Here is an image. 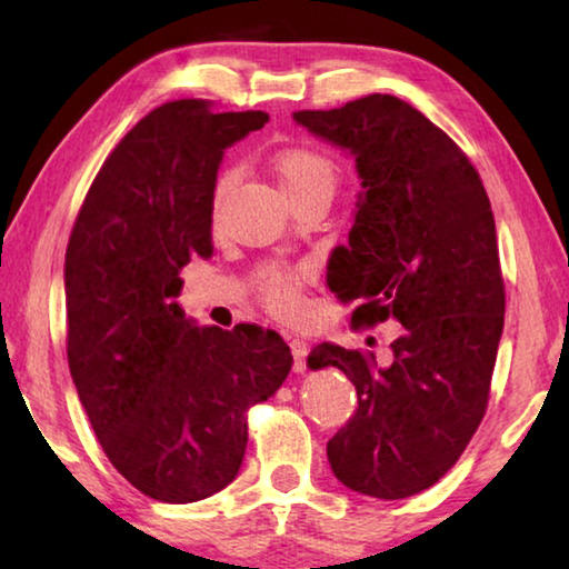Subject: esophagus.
Segmentation results:
<instances>
[{
	"label": "esophagus",
	"mask_w": 569,
	"mask_h": 569,
	"mask_svg": "<svg viewBox=\"0 0 569 569\" xmlns=\"http://www.w3.org/2000/svg\"><path fill=\"white\" fill-rule=\"evenodd\" d=\"M293 353V371H306V356H308V343L303 339H291L288 341Z\"/></svg>",
	"instance_id": "34e87169"
}]
</instances>
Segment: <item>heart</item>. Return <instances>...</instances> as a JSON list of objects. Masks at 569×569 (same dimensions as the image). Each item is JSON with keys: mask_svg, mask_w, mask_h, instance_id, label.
<instances>
[{"mask_svg": "<svg viewBox=\"0 0 569 569\" xmlns=\"http://www.w3.org/2000/svg\"><path fill=\"white\" fill-rule=\"evenodd\" d=\"M276 172L281 178L286 192L291 198L301 192L336 186V162L323 156L321 150L308 146H293L278 150ZM233 186V170H223L213 182V196H210V210L218 216L220 206ZM308 281L306 266H283V263H263L253 273L256 298L278 319H293L303 306V286Z\"/></svg>", "mask_w": 569, "mask_h": 569, "instance_id": "1", "label": "heart"}]
</instances>
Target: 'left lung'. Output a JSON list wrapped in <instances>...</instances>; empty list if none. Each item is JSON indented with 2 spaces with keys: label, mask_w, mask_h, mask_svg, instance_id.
<instances>
[{
  "label": "left lung",
  "mask_w": 569,
  "mask_h": 569,
  "mask_svg": "<svg viewBox=\"0 0 569 569\" xmlns=\"http://www.w3.org/2000/svg\"><path fill=\"white\" fill-rule=\"evenodd\" d=\"M293 120L351 150L363 180L329 288L356 303V329L403 326L383 369L333 343L308 356L311 369H341L359 393L353 417L326 445L331 469L353 492L419 495L457 465L487 411L505 326L492 206L465 150L393 94Z\"/></svg>",
  "instance_id": "obj_1"
}]
</instances>
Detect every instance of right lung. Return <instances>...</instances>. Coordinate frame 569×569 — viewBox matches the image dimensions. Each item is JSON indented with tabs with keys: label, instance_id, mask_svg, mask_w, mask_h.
<instances>
[{
	"label": "right lung",
	"instance_id": "obj_1",
	"mask_svg": "<svg viewBox=\"0 0 569 569\" xmlns=\"http://www.w3.org/2000/svg\"><path fill=\"white\" fill-rule=\"evenodd\" d=\"M266 122L198 98L160 104L102 162L67 243L72 381L112 467L158 502H198L236 479L248 409L293 363L276 331L200 329L172 301L190 258L210 256L223 150Z\"/></svg>",
	"mask_w": 569,
	"mask_h": 569
}]
</instances>
